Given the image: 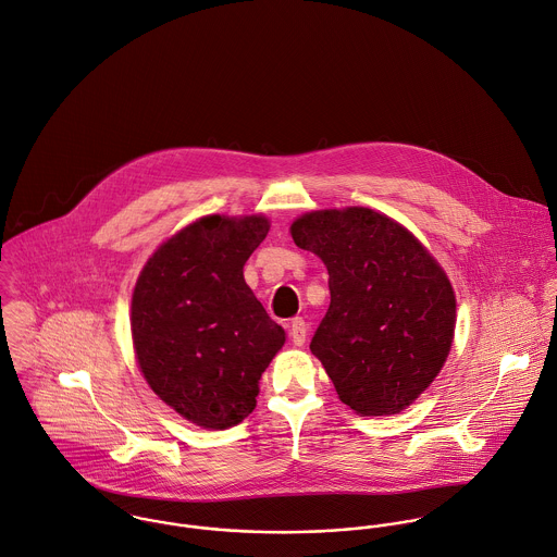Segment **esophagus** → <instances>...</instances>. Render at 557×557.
Instances as JSON below:
<instances>
[{
    "label": "esophagus",
    "mask_w": 557,
    "mask_h": 557,
    "mask_svg": "<svg viewBox=\"0 0 557 557\" xmlns=\"http://www.w3.org/2000/svg\"><path fill=\"white\" fill-rule=\"evenodd\" d=\"M306 336H308V325H306V321H304L301 317L293 319V321H290V338H293V343H295L297 347H301V345L306 343Z\"/></svg>",
    "instance_id": "1"
}]
</instances>
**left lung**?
I'll list each match as a JSON object with an SVG mask.
<instances>
[{
    "label": "left lung",
    "instance_id": "obj_1",
    "mask_svg": "<svg viewBox=\"0 0 557 557\" xmlns=\"http://www.w3.org/2000/svg\"><path fill=\"white\" fill-rule=\"evenodd\" d=\"M290 234L330 273L312 354L351 410L397 414L449 356L456 297L445 271L406 227L369 208L310 212Z\"/></svg>",
    "mask_w": 557,
    "mask_h": 557
}]
</instances>
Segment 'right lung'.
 Wrapping results in <instances>:
<instances>
[{"label": "right lung", "mask_w": 557, "mask_h": 557, "mask_svg": "<svg viewBox=\"0 0 557 557\" xmlns=\"http://www.w3.org/2000/svg\"><path fill=\"white\" fill-rule=\"evenodd\" d=\"M267 232L262 216H203L149 258L134 288L132 336L147 384L208 430L251 414L286 341L243 277Z\"/></svg>", "instance_id": "add662e5"}]
</instances>
